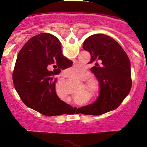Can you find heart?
Here are the masks:
<instances>
[{
  "label": "heart",
  "instance_id": "obj_1",
  "mask_svg": "<svg viewBox=\"0 0 147 147\" xmlns=\"http://www.w3.org/2000/svg\"><path fill=\"white\" fill-rule=\"evenodd\" d=\"M89 76V74L86 73L84 75V78H86ZM86 83L87 84L88 87L89 89L92 90H96L98 89L100 87L99 82L96 79H94V78H89V79L86 80Z\"/></svg>",
  "mask_w": 147,
  "mask_h": 147
}]
</instances>
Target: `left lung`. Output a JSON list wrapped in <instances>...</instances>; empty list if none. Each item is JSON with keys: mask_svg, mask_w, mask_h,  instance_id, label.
<instances>
[{"mask_svg": "<svg viewBox=\"0 0 147 147\" xmlns=\"http://www.w3.org/2000/svg\"><path fill=\"white\" fill-rule=\"evenodd\" d=\"M83 49L91 55L90 70L100 84V94L93 104L80 108L86 115H101L117 108L129 94L132 86L128 55L114 39L95 34L84 42Z\"/></svg>", "mask_w": 147, "mask_h": 147, "instance_id": "8db88e82", "label": "left lung"}]
</instances>
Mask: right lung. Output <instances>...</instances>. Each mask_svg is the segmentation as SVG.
<instances>
[{"mask_svg": "<svg viewBox=\"0 0 147 147\" xmlns=\"http://www.w3.org/2000/svg\"><path fill=\"white\" fill-rule=\"evenodd\" d=\"M72 63L63 55L55 36L41 33L31 38L18 54L13 73L14 86L23 103L47 116L63 114L67 104L56 94L54 77Z\"/></svg>", "mask_w": 147, "mask_h": 147, "instance_id": "obj_1", "label": "right lung"}]
</instances>
